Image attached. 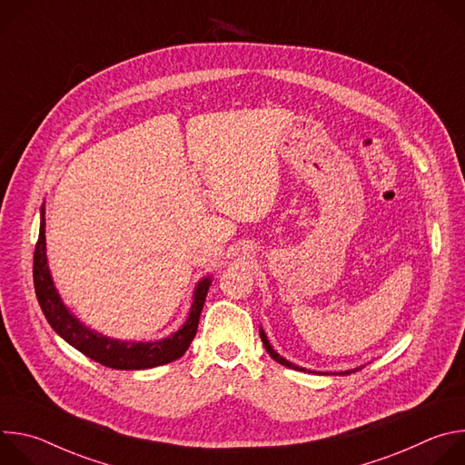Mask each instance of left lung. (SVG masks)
I'll return each instance as SVG.
<instances>
[{
	"instance_id": "1",
	"label": "left lung",
	"mask_w": 465,
	"mask_h": 465,
	"mask_svg": "<svg viewBox=\"0 0 465 465\" xmlns=\"http://www.w3.org/2000/svg\"><path fill=\"white\" fill-rule=\"evenodd\" d=\"M259 335H261V341H262V346H264V350L269 351V355L276 361V362H280L282 366H287V368H292V370H298V371H309V373H314V371H311V370H307V368H300V366H296V364H292V362H289L287 359H283L278 351H274L272 350V346H271V342H269V339H267V335H264V331L259 327ZM353 371H357V368L355 370H346V371H339V373H333V375H350V373H353ZM327 375V373H325Z\"/></svg>"
}]
</instances>
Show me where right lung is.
I'll return each instance as SVG.
<instances>
[{
  "label": "right lung",
  "mask_w": 465,
  "mask_h": 465,
  "mask_svg": "<svg viewBox=\"0 0 465 465\" xmlns=\"http://www.w3.org/2000/svg\"><path fill=\"white\" fill-rule=\"evenodd\" d=\"M33 280L38 303L49 322V325L56 333L72 344L75 350L90 357L92 361L114 368V370H147L154 366H162L180 359L189 344L193 342L198 318H201L208 289L212 285V278H204L196 283L193 294V305L185 323L167 339L154 342H126L104 337L97 331L86 327L77 316L65 307L54 289L45 255V210H40V235L35 248V262H33Z\"/></svg>",
  "instance_id": "add662e5"
}]
</instances>
